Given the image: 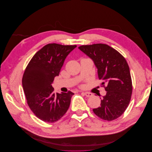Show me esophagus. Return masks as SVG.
I'll return each mask as SVG.
<instances>
[{
  "label": "esophagus",
  "instance_id": "obj_1",
  "mask_svg": "<svg viewBox=\"0 0 152 152\" xmlns=\"http://www.w3.org/2000/svg\"><path fill=\"white\" fill-rule=\"evenodd\" d=\"M84 95L86 96V97H91V96H93V94H92L91 93H89V92H85V93H83Z\"/></svg>",
  "mask_w": 152,
  "mask_h": 152
}]
</instances>
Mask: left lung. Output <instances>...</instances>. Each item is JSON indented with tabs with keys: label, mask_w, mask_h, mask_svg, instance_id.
Here are the masks:
<instances>
[{
	"label": "left lung",
	"mask_w": 152,
	"mask_h": 152,
	"mask_svg": "<svg viewBox=\"0 0 152 152\" xmlns=\"http://www.w3.org/2000/svg\"><path fill=\"white\" fill-rule=\"evenodd\" d=\"M79 49L93 59L107 94L101 106L93 109L103 120L112 121L126 111L131 99L132 84L127 61L117 50L104 44L83 45Z\"/></svg>",
	"instance_id": "1"
}]
</instances>
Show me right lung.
<instances>
[{"label": "right lung", "mask_w": 152, "mask_h": 152, "mask_svg": "<svg viewBox=\"0 0 152 152\" xmlns=\"http://www.w3.org/2000/svg\"><path fill=\"white\" fill-rule=\"evenodd\" d=\"M76 45L48 44L37 52L27 65L22 79L26 102L35 115L45 122L59 120L70 107L71 91L55 93L52 84L64 61Z\"/></svg>", "instance_id": "right-lung-1"}]
</instances>
